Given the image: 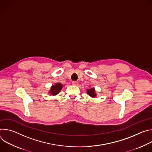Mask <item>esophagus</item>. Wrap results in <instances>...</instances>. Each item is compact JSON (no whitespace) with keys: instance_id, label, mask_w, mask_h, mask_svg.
Masks as SVG:
<instances>
[{"instance_id":"esophagus-1","label":"esophagus","mask_w":152,"mask_h":152,"mask_svg":"<svg viewBox=\"0 0 152 152\" xmlns=\"http://www.w3.org/2000/svg\"><path fill=\"white\" fill-rule=\"evenodd\" d=\"M72 85L74 86H77L78 85V82L77 81H72Z\"/></svg>"}]
</instances>
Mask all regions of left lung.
Masks as SVG:
<instances>
[{
    "label": "left lung",
    "mask_w": 152,
    "mask_h": 152,
    "mask_svg": "<svg viewBox=\"0 0 152 152\" xmlns=\"http://www.w3.org/2000/svg\"><path fill=\"white\" fill-rule=\"evenodd\" d=\"M86 92H87L88 95H89L92 98H96V96H97V94L95 92V90L94 88H92L89 89H87Z\"/></svg>",
    "instance_id": "1"
}]
</instances>
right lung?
I'll list each match as a JSON object with an SVG mask.
<instances>
[{
    "mask_svg": "<svg viewBox=\"0 0 152 152\" xmlns=\"http://www.w3.org/2000/svg\"><path fill=\"white\" fill-rule=\"evenodd\" d=\"M63 86H64L63 85V84L61 83H56L54 85H52V86L50 87L48 93L50 94V95H56L60 93Z\"/></svg>",
    "mask_w": 152,
    "mask_h": 152,
    "instance_id": "obj_1",
    "label": "right lung"
}]
</instances>
